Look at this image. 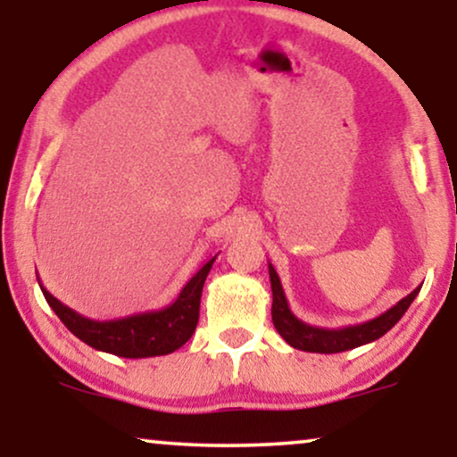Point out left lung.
<instances>
[{
    "mask_svg": "<svg viewBox=\"0 0 457 457\" xmlns=\"http://www.w3.org/2000/svg\"><path fill=\"white\" fill-rule=\"evenodd\" d=\"M268 274H270V287H272V322L278 335L289 343L291 347L302 349V352L312 353H339L347 352V349H355L366 343H372L383 337L386 330H391L395 324L402 320V316L408 312L410 303L414 302L420 287H416L408 297L399 299V302L372 320L353 324V327L343 328H320L312 327V324L299 320L289 308L287 302L283 285L277 270L272 264H268Z\"/></svg>",
    "mask_w": 457,
    "mask_h": 457,
    "instance_id": "8db88e82",
    "label": "left lung"
}]
</instances>
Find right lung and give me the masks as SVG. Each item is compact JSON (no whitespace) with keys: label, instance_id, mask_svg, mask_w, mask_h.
I'll list each match as a JSON object with an SVG mask.
<instances>
[{"label":"right lung","instance_id":"right-lung-1","mask_svg":"<svg viewBox=\"0 0 457 457\" xmlns=\"http://www.w3.org/2000/svg\"><path fill=\"white\" fill-rule=\"evenodd\" d=\"M214 258H210L183 287L179 297L170 305L141 314L116 318V320H93L55 299L46 287H39L64 327L87 345L120 358H154L166 355L183 347L195 333L199 320V302L202 289Z\"/></svg>","mask_w":457,"mask_h":457}]
</instances>
